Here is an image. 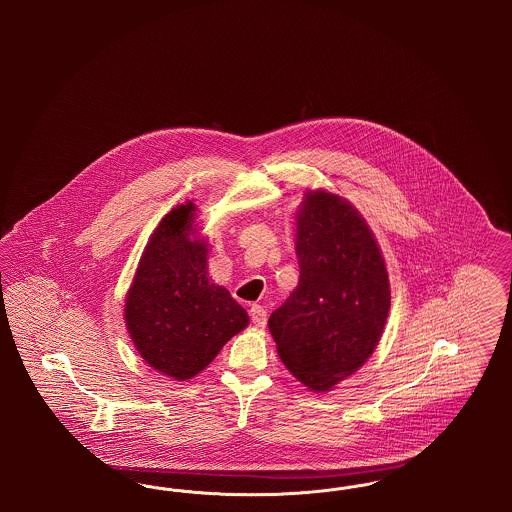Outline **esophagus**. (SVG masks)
I'll return each mask as SVG.
<instances>
[{"label":"esophagus","mask_w":512,"mask_h":512,"mask_svg":"<svg viewBox=\"0 0 512 512\" xmlns=\"http://www.w3.org/2000/svg\"><path fill=\"white\" fill-rule=\"evenodd\" d=\"M249 317H251V322L255 324V326H265L267 324V311L261 307V305H251V309H249Z\"/></svg>","instance_id":"1"}]
</instances>
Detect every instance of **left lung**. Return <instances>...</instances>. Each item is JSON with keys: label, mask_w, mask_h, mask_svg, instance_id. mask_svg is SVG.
<instances>
[{"label": "left lung", "mask_w": 512, "mask_h": 512, "mask_svg": "<svg viewBox=\"0 0 512 512\" xmlns=\"http://www.w3.org/2000/svg\"><path fill=\"white\" fill-rule=\"evenodd\" d=\"M299 284L270 315L282 363L328 391L359 370L382 336L390 282L365 220L338 195L309 192L297 215Z\"/></svg>", "instance_id": "obj_1"}]
</instances>
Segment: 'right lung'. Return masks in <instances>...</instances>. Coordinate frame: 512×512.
<instances>
[{"label": "right lung", "mask_w": 512, "mask_h": 512, "mask_svg": "<svg viewBox=\"0 0 512 512\" xmlns=\"http://www.w3.org/2000/svg\"><path fill=\"white\" fill-rule=\"evenodd\" d=\"M188 201L159 222L126 297V326L149 366L188 380L249 324L244 307L209 280L207 244L190 242Z\"/></svg>", "instance_id": "obj_1"}]
</instances>
